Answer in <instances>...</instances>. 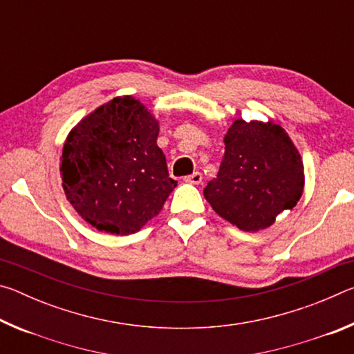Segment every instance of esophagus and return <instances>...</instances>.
Wrapping results in <instances>:
<instances>
[{
    "label": "esophagus",
    "instance_id": "34e87169",
    "mask_svg": "<svg viewBox=\"0 0 354 354\" xmlns=\"http://www.w3.org/2000/svg\"><path fill=\"white\" fill-rule=\"evenodd\" d=\"M184 181L185 183H190V184H200L203 181V175H201L200 171H195V173H192V175L185 176Z\"/></svg>",
    "mask_w": 354,
    "mask_h": 354
}]
</instances>
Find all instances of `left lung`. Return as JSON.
I'll use <instances>...</instances> for the list:
<instances>
[{
	"label": "left lung",
	"instance_id": "left-lung-1",
	"mask_svg": "<svg viewBox=\"0 0 354 354\" xmlns=\"http://www.w3.org/2000/svg\"><path fill=\"white\" fill-rule=\"evenodd\" d=\"M303 162L279 124L239 118L225 136V154L205 198L242 231H259L290 211L303 194Z\"/></svg>",
	"mask_w": 354,
	"mask_h": 354
}]
</instances>
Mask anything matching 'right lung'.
Listing matches in <instances>:
<instances>
[{"mask_svg":"<svg viewBox=\"0 0 354 354\" xmlns=\"http://www.w3.org/2000/svg\"><path fill=\"white\" fill-rule=\"evenodd\" d=\"M159 124L133 97H117L81 120L62 149V185L81 217L128 236L158 215L176 181L158 147Z\"/></svg>","mask_w":354,"mask_h":354,"instance_id":"add662e5","label":"right lung"}]
</instances>
